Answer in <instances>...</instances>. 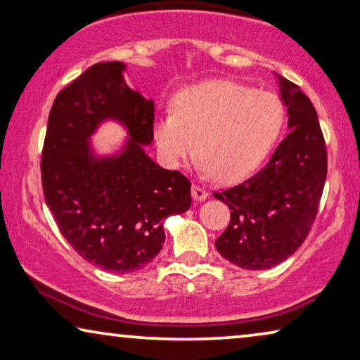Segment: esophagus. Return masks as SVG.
Instances as JSON below:
<instances>
[{"label":"esophagus","instance_id":"esophagus-1","mask_svg":"<svg viewBox=\"0 0 360 360\" xmlns=\"http://www.w3.org/2000/svg\"><path fill=\"white\" fill-rule=\"evenodd\" d=\"M191 195H193V198L196 199V201H204V199L209 196V193H207L206 188L201 186V185H193Z\"/></svg>","mask_w":360,"mask_h":360}]
</instances>
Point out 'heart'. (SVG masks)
I'll use <instances>...</instances> for the list:
<instances>
[{
	"label": "heart",
	"instance_id": "1",
	"mask_svg": "<svg viewBox=\"0 0 360 360\" xmlns=\"http://www.w3.org/2000/svg\"><path fill=\"white\" fill-rule=\"evenodd\" d=\"M285 124L281 99L226 80H209L176 93L174 112L153 125L154 145L167 167H180L196 149L199 167L231 180L262 162Z\"/></svg>",
	"mask_w": 360,
	"mask_h": 360
}]
</instances>
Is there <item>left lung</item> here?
Segmentation results:
<instances>
[{
  "mask_svg": "<svg viewBox=\"0 0 360 360\" xmlns=\"http://www.w3.org/2000/svg\"><path fill=\"white\" fill-rule=\"evenodd\" d=\"M276 77L291 131L256 175L214 193L231 211L215 248L246 270L275 267L296 252L312 229L327 179V148L315 108L300 86Z\"/></svg>",
  "mask_w": 360,
  "mask_h": 360,
  "instance_id": "left-lung-1",
  "label": "left lung"
}]
</instances>
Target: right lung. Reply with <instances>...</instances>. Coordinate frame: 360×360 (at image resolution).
I'll use <instances>...</instances> for the list:
<instances>
[{
	"label": "right lung",
	"instance_id": "right-lung-1",
	"mask_svg": "<svg viewBox=\"0 0 360 360\" xmlns=\"http://www.w3.org/2000/svg\"><path fill=\"white\" fill-rule=\"evenodd\" d=\"M119 60L88 68L59 91L41 153L45 201L69 245L96 267L130 274L162 250L164 220L191 206V184L158 165L151 145L154 103L131 90ZM127 129L122 152L96 157L89 136L104 120Z\"/></svg>",
	"mask_w": 360,
	"mask_h": 360
}]
</instances>
